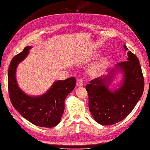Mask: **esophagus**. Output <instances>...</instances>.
I'll list each match as a JSON object with an SVG mask.
<instances>
[{
  "label": "esophagus",
  "mask_w": 150,
  "mask_h": 150,
  "mask_svg": "<svg viewBox=\"0 0 150 150\" xmlns=\"http://www.w3.org/2000/svg\"><path fill=\"white\" fill-rule=\"evenodd\" d=\"M83 80L82 78H78L77 82H76V86L78 87H81V86H83Z\"/></svg>",
  "instance_id": "1"
}]
</instances>
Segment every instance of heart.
Returning a JSON list of instances; mask_svg holds the SVG:
<instances>
[{
  "label": "heart",
  "mask_w": 150,
  "mask_h": 150,
  "mask_svg": "<svg viewBox=\"0 0 150 150\" xmlns=\"http://www.w3.org/2000/svg\"><path fill=\"white\" fill-rule=\"evenodd\" d=\"M108 63V57H103L93 63L87 69L88 74L91 76H97L105 68Z\"/></svg>",
  "instance_id": "obj_1"
}]
</instances>
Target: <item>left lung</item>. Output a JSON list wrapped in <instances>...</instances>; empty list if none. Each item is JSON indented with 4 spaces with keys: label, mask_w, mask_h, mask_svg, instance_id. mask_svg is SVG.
I'll list each match as a JSON object with an SVG mask.
<instances>
[{
    "label": "left lung",
    "mask_w": 150,
    "mask_h": 150,
    "mask_svg": "<svg viewBox=\"0 0 150 150\" xmlns=\"http://www.w3.org/2000/svg\"><path fill=\"white\" fill-rule=\"evenodd\" d=\"M124 48L126 51L128 50L126 45ZM127 54V61L117 65L124 72L123 83L118 90L112 93L108 89L112 75L94 79L85 87L88 108L94 120L102 125L114 124L127 117L143 94L144 80L139 61L131 51Z\"/></svg>",
    "instance_id": "left-lung-1"
}]
</instances>
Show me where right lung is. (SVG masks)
Wrapping results in <instances>:
<instances>
[{"mask_svg": "<svg viewBox=\"0 0 150 150\" xmlns=\"http://www.w3.org/2000/svg\"><path fill=\"white\" fill-rule=\"evenodd\" d=\"M31 47H26L11 59L8 72V93L12 105L33 124L42 127H53L59 123L65 109L67 96L74 89L76 79L72 77L57 81L45 94L32 97L19 88L15 78L17 64L28 55Z\"/></svg>", "mask_w": 150, "mask_h": 150, "instance_id": "add662e5", "label": "right lung"}]
</instances>
